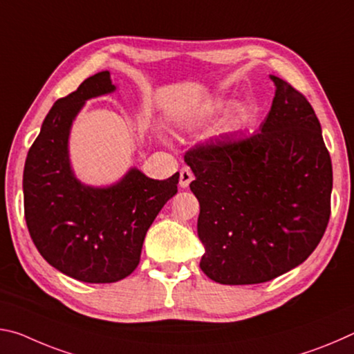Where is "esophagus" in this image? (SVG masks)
<instances>
[{
  "label": "esophagus",
  "mask_w": 354,
  "mask_h": 354,
  "mask_svg": "<svg viewBox=\"0 0 354 354\" xmlns=\"http://www.w3.org/2000/svg\"><path fill=\"white\" fill-rule=\"evenodd\" d=\"M194 181V173L190 171V169H184L179 171V185H181L183 189H185V187H189V184Z\"/></svg>",
  "instance_id": "1"
}]
</instances>
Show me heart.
Segmentation results:
<instances>
[{
  "label": "heart",
  "instance_id": "heart-1",
  "mask_svg": "<svg viewBox=\"0 0 354 354\" xmlns=\"http://www.w3.org/2000/svg\"><path fill=\"white\" fill-rule=\"evenodd\" d=\"M227 106V101L225 98H215L211 104H209L205 111H203V115H211V113L223 111ZM247 118V109L243 106H234L227 111L225 122H223V133H234L239 128L242 127V123Z\"/></svg>",
  "mask_w": 354,
  "mask_h": 354
}]
</instances>
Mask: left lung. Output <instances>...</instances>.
<instances>
[{
  "label": "left lung",
  "mask_w": 354,
  "mask_h": 354,
  "mask_svg": "<svg viewBox=\"0 0 354 354\" xmlns=\"http://www.w3.org/2000/svg\"><path fill=\"white\" fill-rule=\"evenodd\" d=\"M274 97L259 133L187 151L198 198L200 267L220 284H259L304 262L331 214L333 165L309 101L270 75Z\"/></svg>",
  "instance_id": "left-lung-1"
}]
</instances>
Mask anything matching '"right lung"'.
<instances>
[{
    "instance_id": "add662e5",
    "label": "right lung",
    "mask_w": 354,
    "mask_h": 354,
    "mask_svg": "<svg viewBox=\"0 0 354 354\" xmlns=\"http://www.w3.org/2000/svg\"><path fill=\"white\" fill-rule=\"evenodd\" d=\"M117 91L107 70L57 100L29 148L23 194L29 234L44 259L82 283H115L139 266L148 227L178 192L179 173L148 178L137 167L109 185H88L70 159L73 122L88 100Z\"/></svg>"
}]
</instances>
